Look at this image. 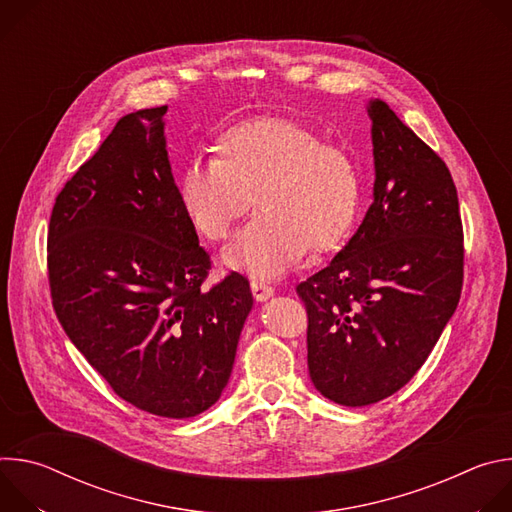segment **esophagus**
<instances>
[{
	"mask_svg": "<svg viewBox=\"0 0 512 512\" xmlns=\"http://www.w3.org/2000/svg\"><path fill=\"white\" fill-rule=\"evenodd\" d=\"M251 291H253V298L257 302H265L275 294L273 285H269L265 279H255V277L251 279Z\"/></svg>",
	"mask_w": 512,
	"mask_h": 512,
	"instance_id": "34e87169",
	"label": "esophagus"
}]
</instances>
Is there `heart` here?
I'll list each match as a JSON object with an SVG mask.
<instances>
[{
  "instance_id": "b5f03b06",
  "label": "heart",
  "mask_w": 512,
  "mask_h": 512,
  "mask_svg": "<svg viewBox=\"0 0 512 512\" xmlns=\"http://www.w3.org/2000/svg\"><path fill=\"white\" fill-rule=\"evenodd\" d=\"M178 198L192 227L223 241L249 210L259 214L225 249L229 269L275 277L316 253L340 247L360 208V172L334 143L287 119H253L229 127L214 158H192L178 178Z\"/></svg>"
}]
</instances>
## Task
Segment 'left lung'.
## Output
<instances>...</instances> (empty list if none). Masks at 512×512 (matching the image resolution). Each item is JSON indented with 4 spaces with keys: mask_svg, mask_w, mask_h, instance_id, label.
<instances>
[{
    "mask_svg": "<svg viewBox=\"0 0 512 512\" xmlns=\"http://www.w3.org/2000/svg\"><path fill=\"white\" fill-rule=\"evenodd\" d=\"M369 117L373 204L330 265L298 285L310 379L346 407L377 403L413 379L454 316L464 279L450 170L385 101L373 99Z\"/></svg>",
    "mask_w": 512,
    "mask_h": 512,
    "instance_id": "1",
    "label": "left lung"
}]
</instances>
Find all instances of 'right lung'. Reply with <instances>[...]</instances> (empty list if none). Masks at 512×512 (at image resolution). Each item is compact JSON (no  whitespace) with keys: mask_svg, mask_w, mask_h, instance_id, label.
<instances>
[{"mask_svg":"<svg viewBox=\"0 0 512 512\" xmlns=\"http://www.w3.org/2000/svg\"><path fill=\"white\" fill-rule=\"evenodd\" d=\"M166 111L121 117L64 184L48 281L66 336L111 389L141 411L186 419L227 387L253 296L235 271L200 289L210 257L178 198Z\"/></svg>","mask_w":512,"mask_h":512,"instance_id":"1","label":"right lung"}]
</instances>
